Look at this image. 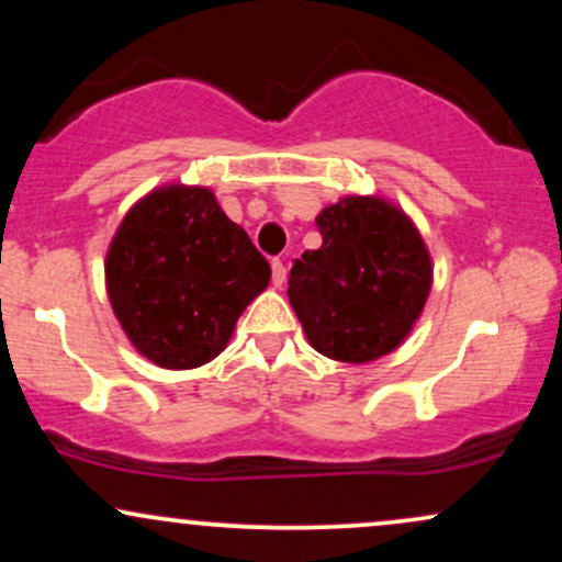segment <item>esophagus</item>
I'll return each instance as SVG.
<instances>
[{
    "label": "esophagus",
    "mask_w": 562,
    "mask_h": 562,
    "mask_svg": "<svg viewBox=\"0 0 562 562\" xmlns=\"http://www.w3.org/2000/svg\"><path fill=\"white\" fill-rule=\"evenodd\" d=\"M272 282H274V288L285 285V263H282L280 259H272Z\"/></svg>",
    "instance_id": "1"
}]
</instances>
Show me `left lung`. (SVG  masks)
<instances>
[{"instance_id": "1", "label": "left lung", "mask_w": 562, "mask_h": 562, "mask_svg": "<svg viewBox=\"0 0 562 562\" xmlns=\"http://www.w3.org/2000/svg\"><path fill=\"white\" fill-rule=\"evenodd\" d=\"M322 248L293 261L288 299L308 344L335 362L364 364L409 335L434 267L420 232L383 198L348 195L317 216Z\"/></svg>"}]
</instances>
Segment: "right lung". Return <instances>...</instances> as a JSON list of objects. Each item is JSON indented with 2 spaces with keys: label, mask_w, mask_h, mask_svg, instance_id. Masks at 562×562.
I'll list each match as a JSON object with an SVG mask.
<instances>
[{
  "label": "right lung",
  "mask_w": 562,
  "mask_h": 562,
  "mask_svg": "<svg viewBox=\"0 0 562 562\" xmlns=\"http://www.w3.org/2000/svg\"><path fill=\"white\" fill-rule=\"evenodd\" d=\"M272 269L205 187L169 184L142 198L105 261L111 306L134 348L166 370L216 357Z\"/></svg>",
  "instance_id": "obj_1"
}]
</instances>
